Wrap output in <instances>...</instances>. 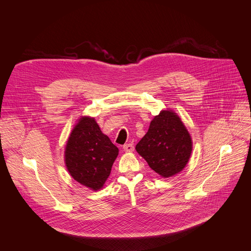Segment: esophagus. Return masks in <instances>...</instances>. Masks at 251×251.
Here are the masks:
<instances>
[{"label":"esophagus","instance_id":"1","mask_svg":"<svg viewBox=\"0 0 251 251\" xmlns=\"http://www.w3.org/2000/svg\"><path fill=\"white\" fill-rule=\"evenodd\" d=\"M123 150L125 151V152H133L134 151V146H133V144L132 143H128V144H126V145H124L123 146Z\"/></svg>","mask_w":251,"mask_h":251}]
</instances>
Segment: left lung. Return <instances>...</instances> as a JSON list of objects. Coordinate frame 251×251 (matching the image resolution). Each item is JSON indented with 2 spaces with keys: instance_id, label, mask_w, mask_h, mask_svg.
Listing matches in <instances>:
<instances>
[{
  "instance_id": "1",
  "label": "left lung",
  "mask_w": 251,
  "mask_h": 251,
  "mask_svg": "<svg viewBox=\"0 0 251 251\" xmlns=\"http://www.w3.org/2000/svg\"><path fill=\"white\" fill-rule=\"evenodd\" d=\"M135 149L159 176L171 177L189 163L193 140L181 117L172 109H164L153 118Z\"/></svg>"
}]
</instances>
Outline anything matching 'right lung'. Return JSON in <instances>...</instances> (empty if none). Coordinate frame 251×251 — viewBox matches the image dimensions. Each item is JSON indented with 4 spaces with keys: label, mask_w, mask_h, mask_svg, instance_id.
Masks as SVG:
<instances>
[{
    "label": "right lung",
    "mask_w": 251,
    "mask_h": 251,
    "mask_svg": "<svg viewBox=\"0 0 251 251\" xmlns=\"http://www.w3.org/2000/svg\"><path fill=\"white\" fill-rule=\"evenodd\" d=\"M118 153L94 117L81 116L67 138L64 163L74 180L96 192L108 178Z\"/></svg>",
    "instance_id": "1"
}]
</instances>
